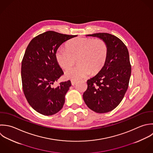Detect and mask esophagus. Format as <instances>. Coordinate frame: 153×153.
<instances>
[{
  "label": "esophagus",
  "mask_w": 153,
  "mask_h": 153,
  "mask_svg": "<svg viewBox=\"0 0 153 153\" xmlns=\"http://www.w3.org/2000/svg\"><path fill=\"white\" fill-rule=\"evenodd\" d=\"M71 85H74L77 83V81H76V80H71Z\"/></svg>",
  "instance_id": "1"
}]
</instances>
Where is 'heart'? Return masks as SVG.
Instances as JSON below:
<instances>
[{
  "instance_id": "heart-1",
  "label": "heart",
  "mask_w": 153,
  "mask_h": 153,
  "mask_svg": "<svg viewBox=\"0 0 153 153\" xmlns=\"http://www.w3.org/2000/svg\"><path fill=\"white\" fill-rule=\"evenodd\" d=\"M108 53V46L104 40L78 37L68 42L66 48H58L56 59L64 69L72 66L77 59L78 64L68 69L65 76L68 79L78 80L91 73H98L104 67Z\"/></svg>"
}]
</instances>
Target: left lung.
<instances>
[{
	"label": "left lung",
	"instance_id": "left-lung-1",
	"mask_svg": "<svg viewBox=\"0 0 153 153\" xmlns=\"http://www.w3.org/2000/svg\"><path fill=\"white\" fill-rule=\"evenodd\" d=\"M88 36L104 40L108 46V53L100 71L88 80V88L83 98L91 110L105 113L119 105L128 88L131 74L129 52L124 43L111 34L99 33Z\"/></svg>",
	"mask_w": 153,
	"mask_h": 153
}]
</instances>
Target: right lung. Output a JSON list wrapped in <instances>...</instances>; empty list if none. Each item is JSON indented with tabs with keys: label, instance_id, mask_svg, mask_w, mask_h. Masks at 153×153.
Returning <instances> with one entry per match:
<instances>
[{
	"label": "right lung",
	"instance_id": "add662e5",
	"mask_svg": "<svg viewBox=\"0 0 153 153\" xmlns=\"http://www.w3.org/2000/svg\"><path fill=\"white\" fill-rule=\"evenodd\" d=\"M77 36L48 31L34 37L27 46L21 64V80L24 95L30 106L45 116L58 113L65 102L70 80L52 85L62 75L56 59L59 46Z\"/></svg>",
	"mask_w": 153,
	"mask_h": 153
}]
</instances>
